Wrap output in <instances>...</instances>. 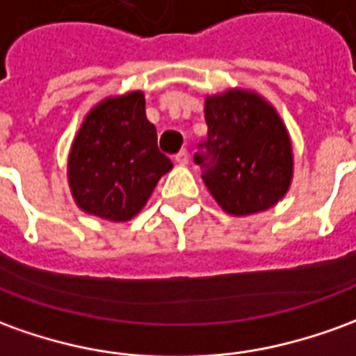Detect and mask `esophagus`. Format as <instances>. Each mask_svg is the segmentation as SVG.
Segmentation results:
<instances>
[{"instance_id":"34e87169","label":"esophagus","mask_w":356,"mask_h":356,"mask_svg":"<svg viewBox=\"0 0 356 356\" xmlns=\"http://www.w3.org/2000/svg\"><path fill=\"white\" fill-rule=\"evenodd\" d=\"M175 161L181 163V165H186V163H188V152H186V150H181V152L175 154Z\"/></svg>"}]
</instances>
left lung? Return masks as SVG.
Returning a JSON list of instances; mask_svg holds the SVG:
<instances>
[{"label": "left lung", "mask_w": 356, "mask_h": 356, "mask_svg": "<svg viewBox=\"0 0 356 356\" xmlns=\"http://www.w3.org/2000/svg\"><path fill=\"white\" fill-rule=\"evenodd\" d=\"M208 125L195 161L216 202L231 216L264 212L282 200L293 179V148L272 104L231 88L204 102Z\"/></svg>", "instance_id": "8db88e82"}]
</instances>
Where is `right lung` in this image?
I'll return each instance as SVG.
<instances>
[{"mask_svg": "<svg viewBox=\"0 0 356 356\" xmlns=\"http://www.w3.org/2000/svg\"><path fill=\"white\" fill-rule=\"evenodd\" d=\"M173 168L158 150L156 127L146 119L144 94L102 100L74 136L67 175L76 206L108 221L135 218L161 175Z\"/></svg>", "mask_w": 356, "mask_h": 356, "instance_id": "add662e5", "label": "right lung"}]
</instances>
